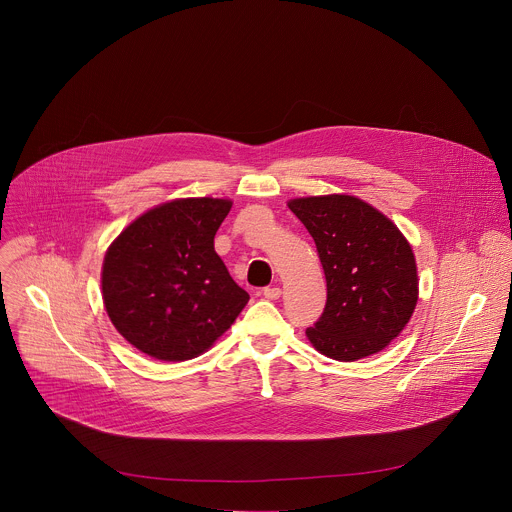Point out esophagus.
Returning a JSON list of instances; mask_svg holds the SVG:
<instances>
[{
	"instance_id": "1",
	"label": "esophagus",
	"mask_w": 512,
	"mask_h": 512,
	"mask_svg": "<svg viewBox=\"0 0 512 512\" xmlns=\"http://www.w3.org/2000/svg\"><path fill=\"white\" fill-rule=\"evenodd\" d=\"M263 295H265V299L275 301V299L281 297V289H279V287H265V289H263Z\"/></svg>"
}]
</instances>
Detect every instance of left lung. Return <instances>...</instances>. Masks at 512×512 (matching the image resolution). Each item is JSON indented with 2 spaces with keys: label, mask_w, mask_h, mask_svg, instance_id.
<instances>
[{
  "label": "left lung",
  "mask_w": 512,
  "mask_h": 512,
  "mask_svg": "<svg viewBox=\"0 0 512 512\" xmlns=\"http://www.w3.org/2000/svg\"><path fill=\"white\" fill-rule=\"evenodd\" d=\"M289 209L311 233L327 279L325 311L307 329L309 341L345 363L383 351L419 299L409 241L389 217L353 195L291 199Z\"/></svg>",
  "instance_id": "1"
}]
</instances>
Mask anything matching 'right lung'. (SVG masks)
<instances>
[{
    "label": "right lung",
    "mask_w": 512,
    "mask_h": 512,
    "mask_svg": "<svg viewBox=\"0 0 512 512\" xmlns=\"http://www.w3.org/2000/svg\"><path fill=\"white\" fill-rule=\"evenodd\" d=\"M229 199L189 197L157 205L109 245L101 291L115 329L159 361L205 353L249 301L215 253Z\"/></svg>",
    "instance_id": "obj_1"
}]
</instances>
